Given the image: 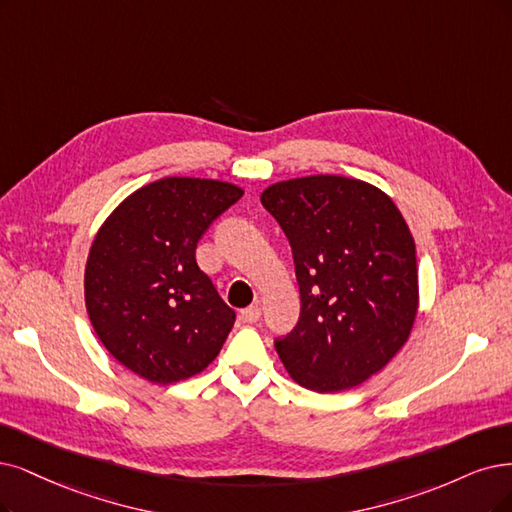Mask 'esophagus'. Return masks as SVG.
I'll list each match as a JSON object with an SVG mask.
<instances>
[{"label": "esophagus", "instance_id": "1", "mask_svg": "<svg viewBox=\"0 0 512 512\" xmlns=\"http://www.w3.org/2000/svg\"><path fill=\"white\" fill-rule=\"evenodd\" d=\"M259 316H261V308H259V306H249V308H244V310L240 312V318L244 320V323H249V325L257 323Z\"/></svg>", "mask_w": 512, "mask_h": 512}]
</instances>
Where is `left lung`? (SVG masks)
Returning a JSON list of instances; mask_svg holds the SVG:
<instances>
[{
    "mask_svg": "<svg viewBox=\"0 0 512 512\" xmlns=\"http://www.w3.org/2000/svg\"><path fill=\"white\" fill-rule=\"evenodd\" d=\"M261 204L289 238L301 312L274 346L314 392L363 384L403 348L418 314L415 242L394 202L348 177L270 185Z\"/></svg>",
    "mask_w": 512,
    "mask_h": 512,
    "instance_id": "left-lung-1",
    "label": "left lung"
}]
</instances>
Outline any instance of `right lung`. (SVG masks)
Wrapping results in <instances>:
<instances>
[{"instance_id":"add662e5","label":"right lung","mask_w":512,"mask_h":512,"mask_svg":"<svg viewBox=\"0 0 512 512\" xmlns=\"http://www.w3.org/2000/svg\"><path fill=\"white\" fill-rule=\"evenodd\" d=\"M242 189L166 177L128 196L103 223L86 263L90 323L109 354L154 384L215 361L236 312L196 261V246Z\"/></svg>"}]
</instances>
